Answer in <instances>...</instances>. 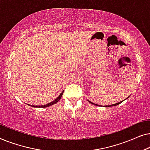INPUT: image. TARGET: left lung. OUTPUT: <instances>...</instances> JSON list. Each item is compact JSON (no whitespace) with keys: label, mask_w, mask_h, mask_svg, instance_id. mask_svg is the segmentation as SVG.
I'll return each instance as SVG.
<instances>
[{"label":"left lung","mask_w":150,"mask_h":150,"mask_svg":"<svg viewBox=\"0 0 150 150\" xmlns=\"http://www.w3.org/2000/svg\"><path fill=\"white\" fill-rule=\"evenodd\" d=\"M123 101H124V100H123ZM123 101H122V102H118V103H117V104H112V105H108L107 107H110V106H117V105H118V104H120V103H122V102H123ZM90 103H91V104H93V103H92V102H89ZM96 105V104H95Z\"/></svg>","instance_id":"1"}]
</instances>
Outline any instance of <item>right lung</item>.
I'll list each match as a JSON object with an SVG mask.
<instances>
[{
  "label": "right lung",
  "instance_id": "right-lung-1",
  "mask_svg": "<svg viewBox=\"0 0 150 150\" xmlns=\"http://www.w3.org/2000/svg\"><path fill=\"white\" fill-rule=\"evenodd\" d=\"M63 91L60 94V95H59V96H58V97H57L56 99L54 100V101L51 102H50V103H48V104H45V105H43V106H33V105H30V106H33V107H40V108L48 107V106H50L51 105H52V104H54L57 103V102H58L59 100H60L61 96H62V95H63Z\"/></svg>",
  "mask_w": 150,
  "mask_h": 150
}]
</instances>
